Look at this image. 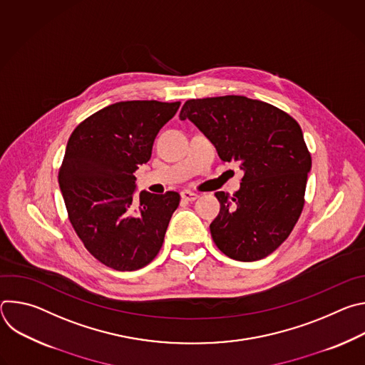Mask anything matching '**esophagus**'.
Listing matches in <instances>:
<instances>
[{
    "label": "esophagus",
    "mask_w": 365,
    "mask_h": 365,
    "mask_svg": "<svg viewBox=\"0 0 365 365\" xmlns=\"http://www.w3.org/2000/svg\"><path fill=\"white\" fill-rule=\"evenodd\" d=\"M180 196H182V199L183 200H187V202H193V200H196L197 199V193H195V192H190V190H183L182 193H180Z\"/></svg>",
    "instance_id": "1"
}]
</instances>
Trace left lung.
Segmentation results:
<instances>
[{"mask_svg": "<svg viewBox=\"0 0 365 365\" xmlns=\"http://www.w3.org/2000/svg\"><path fill=\"white\" fill-rule=\"evenodd\" d=\"M179 117L207 137L221 160L244 170L237 193H215L221 210L210 227L214 242L238 262L267 257L290 235L304 205L312 159L300 125L241 95L189 99Z\"/></svg>", "mask_w": 365, "mask_h": 365, "instance_id": "8db88e82", "label": "left lung"}]
</instances>
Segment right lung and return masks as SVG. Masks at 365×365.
Returning <instances> with one entry per match:
<instances>
[{
  "instance_id": "right-lung-1",
  "label": "right lung",
  "mask_w": 365,
  "mask_h": 365,
  "mask_svg": "<svg viewBox=\"0 0 365 365\" xmlns=\"http://www.w3.org/2000/svg\"><path fill=\"white\" fill-rule=\"evenodd\" d=\"M180 102L123 101L82 121L59 169L69 221L85 248L110 269L133 272L159 254L180 202L178 192L133 199L134 172L151 158L160 128Z\"/></svg>"
}]
</instances>
